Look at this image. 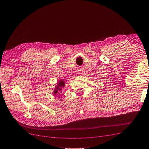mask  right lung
<instances>
[{
  "label": "right lung",
  "mask_w": 149,
  "mask_h": 149,
  "mask_svg": "<svg viewBox=\"0 0 149 149\" xmlns=\"http://www.w3.org/2000/svg\"><path fill=\"white\" fill-rule=\"evenodd\" d=\"M64 86H65V82L62 80H60L57 83V86L55 87V89H54V91H53V94L56 95L59 92L61 91V89H62L63 87H64Z\"/></svg>",
  "instance_id": "obj_1"
}]
</instances>
